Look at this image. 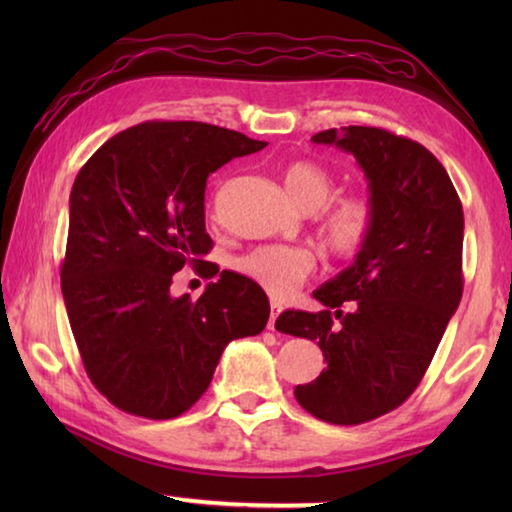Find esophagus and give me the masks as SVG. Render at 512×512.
Segmentation results:
<instances>
[{
  "label": "esophagus",
  "instance_id": "1",
  "mask_svg": "<svg viewBox=\"0 0 512 512\" xmlns=\"http://www.w3.org/2000/svg\"><path fill=\"white\" fill-rule=\"evenodd\" d=\"M280 311H282V307L277 305V302H271V318H268V329H273V332H275V320H277V316H280Z\"/></svg>",
  "mask_w": 512,
  "mask_h": 512
}]
</instances>
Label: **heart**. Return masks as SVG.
<instances>
[{"label":"heart","instance_id":"obj_1","mask_svg":"<svg viewBox=\"0 0 512 512\" xmlns=\"http://www.w3.org/2000/svg\"><path fill=\"white\" fill-rule=\"evenodd\" d=\"M284 189L305 212H318L336 194V178L325 167L296 160L284 169ZM327 205V204H326ZM328 206V205H327ZM325 207V206H324ZM326 208V207H325ZM372 228V207L363 196H343L320 216V239L332 255L350 257L363 246ZM314 255L296 246H257L237 257L235 268L257 282L271 296L280 298L314 271Z\"/></svg>","mask_w":512,"mask_h":512}]
</instances>
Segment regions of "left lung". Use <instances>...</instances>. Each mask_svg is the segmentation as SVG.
Masks as SVG:
<instances>
[{
    "label": "left lung",
    "instance_id": "1",
    "mask_svg": "<svg viewBox=\"0 0 512 512\" xmlns=\"http://www.w3.org/2000/svg\"><path fill=\"white\" fill-rule=\"evenodd\" d=\"M311 142L357 158L372 228L352 266L314 291L325 309H289L275 327L316 341L327 361L314 381L296 386L302 409L332 424H361L397 409L418 388L458 309L463 205L436 155L406 137L348 126ZM345 301L353 307L348 315L340 311Z\"/></svg>",
    "mask_w": 512,
    "mask_h": 512
}]
</instances>
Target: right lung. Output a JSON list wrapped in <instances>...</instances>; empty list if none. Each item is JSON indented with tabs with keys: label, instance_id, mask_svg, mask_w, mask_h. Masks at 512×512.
<instances>
[{
	"label": "right lung",
	"instance_id": "obj_1",
	"mask_svg": "<svg viewBox=\"0 0 512 512\" xmlns=\"http://www.w3.org/2000/svg\"><path fill=\"white\" fill-rule=\"evenodd\" d=\"M266 142L203 121H146L83 164L69 194L60 287L85 372L117 409L171 420L198 402L225 345L266 327L259 284L221 271L198 300L173 273L205 262L207 176Z\"/></svg>",
	"mask_w": 512,
	"mask_h": 512
}]
</instances>
